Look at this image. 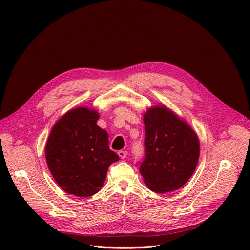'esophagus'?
<instances>
[{"mask_svg":"<svg viewBox=\"0 0 250 250\" xmlns=\"http://www.w3.org/2000/svg\"><path fill=\"white\" fill-rule=\"evenodd\" d=\"M118 154H119V156H120L121 159H125V158L126 157V155H127V152L125 151V150H120V151L118 152Z\"/></svg>","mask_w":250,"mask_h":250,"instance_id":"obj_1","label":"esophagus"}]
</instances>
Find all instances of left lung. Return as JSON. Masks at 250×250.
I'll use <instances>...</instances> for the list:
<instances>
[{"label":"left lung","mask_w":250,"mask_h":250,"mask_svg":"<svg viewBox=\"0 0 250 250\" xmlns=\"http://www.w3.org/2000/svg\"><path fill=\"white\" fill-rule=\"evenodd\" d=\"M146 156L139 172L146 185L163 194L181 188L195 172L200 156L197 133L163 104L144 115Z\"/></svg>","instance_id":"obj_1"}]
</instances>
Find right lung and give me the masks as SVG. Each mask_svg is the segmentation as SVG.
Segmentation results:
<instances>
[{
    "label": "right lung",
    "instance_id": "obj_1",
    "mask_svg": "<svg viewBox=\"0 0 250 250\" xmlns=\"http://www.w3.org/2000/svg\"><path fill=\"white\" fill-rule=\"evenodd\" d=\"M99 113L78 106L53 125L45 145V158L62 190L81 198L103 187L108 168L119 156L109 147L108 132L97 125Z\"/></svg>",
    "mask_w": 250,
    "mask_h": 250
}]
</instances>
